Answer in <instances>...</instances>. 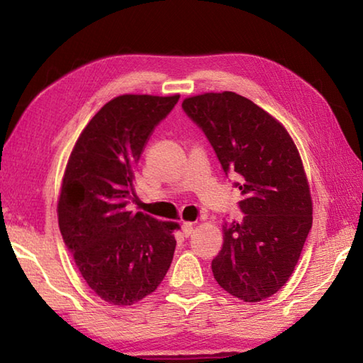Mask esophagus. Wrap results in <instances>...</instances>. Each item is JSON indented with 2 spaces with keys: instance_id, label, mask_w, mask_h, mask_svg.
Instances as JSON below:
<instances>
[{
  "instance_id": "1",
  "label": "esophagus",
  "mask_w": 363,
  "mask_h": 363,
  "mask_svg": "<svg viewBox=\"0 0 363 363\" xmlns=\"http://www.w3.org/2000/svg\"><path fill=\"white\" fill-rule=\"evenodd\" d=\"M192 232H194V223H184L182 224V233L186 237H189V235H192Z\"/></svg>"
}]
</instances>
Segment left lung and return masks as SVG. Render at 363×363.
Returning <instances> with one entry per match:
<instances>
[{"mask_svg": "<svg viewBox=\"0 0 363 363\" xmlns=\"http://www.w3.org/2000/svg\"><path fill=\"white\" fill-rule=\"evenodd\" d=\"M184 112L210 140L225 176L233 173L245 214L223 225L211 262L220 288L245 303L277 293L291 277L312 227L303 162L281 123L247 97L224 91L187 97Z\"/></svg>", "mask_w": 363, "mask_h": 363, "instance_id": "8db88e82", "label": "left lung"}]
</instances>
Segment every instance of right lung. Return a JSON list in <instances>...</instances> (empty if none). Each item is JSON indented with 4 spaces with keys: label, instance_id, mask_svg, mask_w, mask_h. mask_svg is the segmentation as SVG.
<instances>
[{
    "label": "right lung",
    "instance_id": "1",
    "mask_svg": "<svg viewBox=\"0 0 363 363\" xmlns=\"http://www.w3.org/2000/svg\"><path fill=\"white\" fill-rule=\"evenodd\" d=\"M177 101L179 94L115 97L86 125L67 163L59 229L84 281L108 304L149 296L173 261L177 224L126 205L140 153Z\"/></svg>",
    "mask_w": 363,
    "mask_h": 363
}]
</instances>
